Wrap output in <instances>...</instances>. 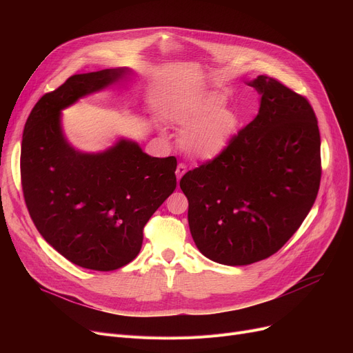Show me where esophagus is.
Instances as JSON below:
<instances>
[{
    "label": "esophagus",
    "instance_id": "1",
    "mask_svg": "<svg viewBox=\"0 0 353 353\" xmlns=\"http://www.w3.org/2000/svg\"><path fill=\"white\" fill-rule=\"evenodd\" d=\"M188 172V167H186V164H183V163H180L179 165H177V169H176V176H177V180H180L183 176H184V173Z\"/></svg>",
    "mask_w": 353,
    "mask_h": 353
}]
</instances>
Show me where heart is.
<instances>
[{
	"instance_id": "b5f03b06",
	"label": "heart",
	"mask_w": 353,
	"mask_h": 353,
	"mask_svg": "<svg viewBox=\"0 0 353 353\" xmlns=\"http://www.w3.org/2000/svg\"><path fill=\"white\" fill-rule=\"evenodd\" d=\"M217 94H206L180 108L174 121L184 128L180 136L181 150L200 161L216 159L225 152L237 128V116Z\"/></svg>"
}]
</instances>
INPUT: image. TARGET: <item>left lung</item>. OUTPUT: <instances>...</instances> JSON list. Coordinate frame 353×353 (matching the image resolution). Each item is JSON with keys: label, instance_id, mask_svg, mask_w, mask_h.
<instances>
[{"label": "left lung", "instance_id": "1", "mask_svg": "<svg viewBox=\"0 0 353 353\" xmlns=\"http://www.w3.org/2000/svg\"><path fill=\"white\" fill-rule=\"evenodd\" d=\"M259 113L225 152L188 172L189 226L210 261L250 265L279 250L310 212L321 184V134L309 101L277 80L249 83Z\"/></svg>", "mask_w": 353, "mask_h": 353}]
</instances>
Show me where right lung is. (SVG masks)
I'll return each instance as SVG.
<instances>
[{
	"instance_id": "obj_1",
	"label": "right lung",
	"mask_w": 353,
	"mask_h": 353,
	"mask_svg": "<svg viewBox=\"0 0 353 353\" xmlns=\"http://www.w3.org/2000/svg\"><path fill=\"white\" fill-rule=\"evenodd\" d=\"M132 70L71 76L44 94L27 119L21 144L26 205L46 242L74 265L108 272L139 254L143 229L176 189V157H152L119 139L100 153L74 148L61 111L124 80Z\"/></svg>"
}]
</instances>
